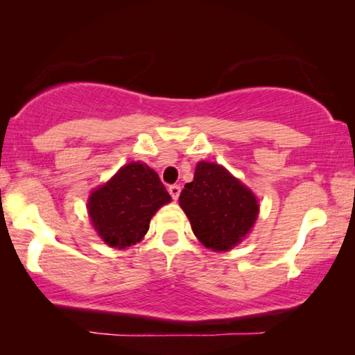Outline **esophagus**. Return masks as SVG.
<instances>
[{
	"instance_id": "esophagus-1",
	"label": "esophagus",
	"mask_w": 355,
	"mask_h": 355,
	"mask_svg": "<svg viewBox=\"0 0 355 355\" xmlns=\"http://www.w3.org/2000/svg\"><path fill=\"white\" fill-rule=\"evenodd\" d=\"M180 192H182V188H180L178 184H172V186H169V194L172 196V199H173V200H177V199H178Z\"/></svg>"
}]
</instances>
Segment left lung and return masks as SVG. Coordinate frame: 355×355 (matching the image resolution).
I'll return each instance as SVG.
<instances>
[{"mask_svg":"<svg viewBox=\"0 0 355 355\" xmlns=\"http://www.w3.org/2000/svg\"><path fill=\"white\" fill-rule=\"evenodd\" d=\"M180 207L197 239L216 252L230 250L241 243L260 208L254 192L225 167L207 161L197 163L194 180L180 194Z\"/></svg>","mask_w":355,"mask_h":355,"instance_id":"1","label":"left lung"}]
</instances>
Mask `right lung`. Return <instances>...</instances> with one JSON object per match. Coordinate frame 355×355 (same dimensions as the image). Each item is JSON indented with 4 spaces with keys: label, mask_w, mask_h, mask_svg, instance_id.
Instances as JSON below:
<instances>
[{
    "label": "right lung",
    "mask_w": 355,
    "mask_h": 355,
    "mask_svg": "<svg viewBox=\"0 0 355 355\" xmlns=\"http://www.w3.org/2000/svg\"><path fill=\"white\" fill-rule=\"evenodd\" d=\"M169 202L158 173L137 161L120 167L110 182L95 189L87 209L98 236L111 248L125 249L141 241L153 214Z\"/></svg>",
    "instance_id": "add662e5"
}]
</instances>
